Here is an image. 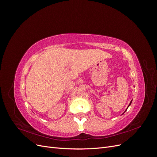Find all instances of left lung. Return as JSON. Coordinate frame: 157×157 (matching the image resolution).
I'll list each match as a JSON object with an SVG mask.
<instances>
[{
	"mask_svg": "<svg viewBox=\"0 0 157 157\" xmlns=\"http://www.w3.org/2000/svg\"><path fill=\"white\" fill-rule=\"evenodd\" d=\"M132 101H130V104H129V105H128V107H129V106L130 105V104H131V103H132ZM127 109H128V108H127ZM126 110H127V109H126Z\"/></svg>",
	"mask_w": 157,
	"mask_h": 157,
	"instance_id": "1",
	"label": "left lung"
}]
</instances>
